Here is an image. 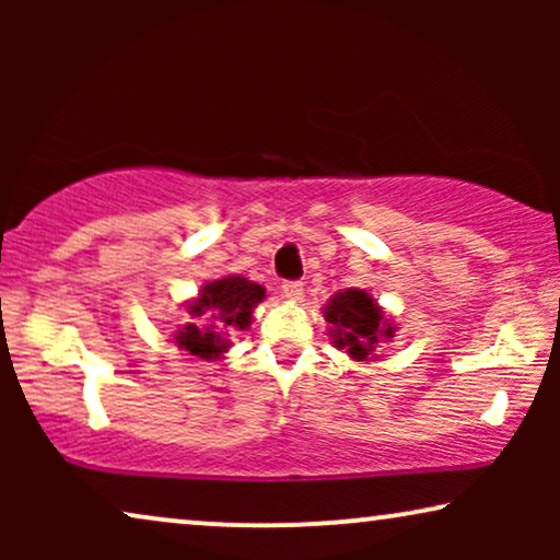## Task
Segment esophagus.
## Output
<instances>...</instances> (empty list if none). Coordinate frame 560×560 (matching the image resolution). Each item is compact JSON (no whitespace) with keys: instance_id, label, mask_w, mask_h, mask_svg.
I'll use <instances>...</instances> for the list:
<instances>
[{"instance_id":"esophagus-1","label":"esophagus","mask_w":560,"mask_h":560,"mask_svg":"<svg viewBox=\"0 0 560 560\" xmlns=\"http://www.w3.org/2000/svg\"><path fill=\"white\" fill-rule=\"evenodd\" d=\"M280 290H282V295L288 298V301H301V295H303V282H298V280H285L280 285Z\"/></svg>"}]
</instances>
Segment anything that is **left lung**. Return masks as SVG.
<instances>
[{
  "mask_svg": "<svg viewBox=\"0 0 560 560\" xmlns=\"http://www.w3.org/2000/svg\"><path fill=\"white\" fill-rule=\"evenodd\" d=\"M326 320L331 324L334 343L347 349L354 359H366L380 339L389 341L395 326L385 320V313L366 290H343L326 305Z\"/></svg>",
  "mask_w": 560,
  "mask_h": 560,
  "instance_id": "8db88e82",
  "label": "left lung"
}]
</instances>
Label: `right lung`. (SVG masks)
<instances>
[{
  "instance_id": "right-lung-1",
  "label": "right lung",
  "mask_w": 560,
  "mask_h": 560,
  "mask_svg": "<svg viewBox=\"0 0 560 560\" xmlns=\"http://www.w3.org/2000/svg\"><path fill=\"white\" fill-rule=\"evenodd\" d=\"M265 288L240 275L211 280L201 288V295L188 305L190 316H206L209 326L188 324L175 334V343L188 354L201 359H219L229 349V331L247 328L252 311L262 303Z\"/></svg>"
}]
</instances>
